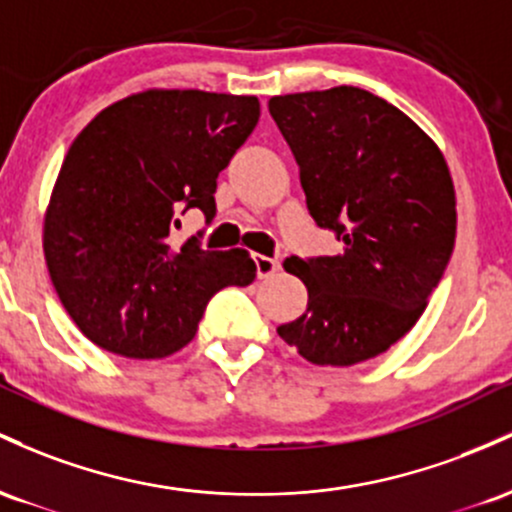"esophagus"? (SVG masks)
<instances>
[{
    "mask_svg": "<svg viewBox=\"0 0 512 512\" xmlns=\"http://www.w3.org/2000/svg\"><path fill=\"white\" fill-rule=\"evenodd\" d=\"M254 263H256V275L258 278H271L273 273H278L280 263L278 258H271V256H263V254H254Z\"/></svg>",
    "mask_w": 512,
    "mask_h": 512,
    "instance_id": "1",
    "label": "esophagus"
}]
</instances>
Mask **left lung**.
Here are the masks:
<instances>
[{
	"instance_id": "left-lung-1",
	"label": "left lung",
	"mask_w": 512,
	"mask_h": 512,
	"mask_svg": "<svg viewBox=\"0 0 512 512\" xmlns=\"http://www.w3.org/2000/svg\"><path fill=\"white\" fill-rule=\"evenodd\" d=\"M268 111L300 166L307 208L341 251L285 258L307 312L278 326L314 365L375 358L413 329L455 249L457 200L433 140L358 86L273 96Z\"/></svg>"
}]
</instances>
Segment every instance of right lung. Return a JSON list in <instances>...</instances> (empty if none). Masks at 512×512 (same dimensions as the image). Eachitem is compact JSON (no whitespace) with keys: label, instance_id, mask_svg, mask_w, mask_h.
Listing matches in <instances>:
<instances>
[{"label":"right lung","instance_id":"1","mask_svg":"<svg viewBox=\"0 0 512 512\" xmlns=\"http://www.w3.org/2000/svg\"><path fill=\"white\" fill-rule=\"evenodd\" d=\"M261 116L256 96L147 89L79 132L50 193L43 251L57 297L103 350L166 358L217 290L254 283L246 249L171 244L186 210L215 217L217 176Z\"/></svg>","mask_w":512,"mask_h":512}]
</instances>
